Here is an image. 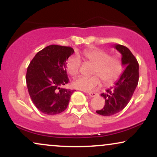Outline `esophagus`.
<instances>
[{"instance_id": "esophagus-1", "label": "esophagus", "mask_w": 157, "mask_h": 157, "mask_svg": "<svg viewBox=\"0 0 157 157\" xmlns=\"http://www.w3.org/2000/svg\"><path fill=\"white\" fill-rule=\"evenodd\" d=\"M88 94H89L91 97H96L97 96V94L96 93H94V92L88 93Z\"/></svg>"}]
</instances>
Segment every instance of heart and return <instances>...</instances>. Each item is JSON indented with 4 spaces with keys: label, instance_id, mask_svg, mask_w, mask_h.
I'll return each instance as SVG.
<instances>
[{
    "label": "heart",
    "instance_id": "heart-1",
    "mask_svg": "<svg viewBox=\"0 0 157 157\" xmlns=\"http://www.w3.org/2000/svg\"><path fill=\"white\" fill-rule=\"evenodd\" d=\"M86 60L95 65L92 77H80L73 82L75 89L85 91L97 89L101 86V80L106 86L113 84L121 76L123 63L120 57L110 56L108 52L100 48H93L84 51ZM81 66L80 57L77 54L70 56L66 62V70L71 76L79 74Z\"/></svg>",
    "mask_w": 157,
    "mask_h": 157
}]
</instances>
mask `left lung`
<instances>
[{
    "label": "left lung",
    "instance_id": "8db88e82",
    "mask_svg": "<svg viewBox=\"0 0 157 157\" xmlns=\"http://www.w3.org/2000/svg\"><path fill=\"white\" fill-rule=\"evenodd\" d=\"M114 48L122 55L125 69L114 86L101 94L105 98V105L96 112L102 116H111L121 111L131 100L139 81V64L136 57L126 46L117 44Z\"/></svg>",
    "mask_w": 157,
    "mask_h": 157
}]
</instances>
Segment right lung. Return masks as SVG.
<instances>
[{
    "instance_id": "obj_1",
    "label": "right lung",
    "mask_w": 157,
    "mask_h": 157,
    "mask_svg": "<svg viewBox=\"0 0 157 157\" xmlns=\"http://www.w3.org/2000/svg\"><path fill=\"white\" fill-rule=\"evenodd\" d=\"M75 52L69 46L50 45L37 52L26 71V85L34 105L48 115L64 111L74 90L63 86L68 82L66 60Z\"/></svg>"
}]
</instances>
